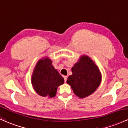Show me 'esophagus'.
Here are the masks:
<instances>
[{"instance_id": "1", "label": "esophagus", "mask_w": 128, "mask_h": 128, "mask_svg": "<svg viewBox=\"0 0 128 128\" xmlns=\"http://www.w3.org/2000/svg\"><path fill=\"white\" fill-rule=\"evenodd\" d=\"M64 82H66L67 80H68V77L66 76H64Z\"/></svg>"}]
</instances>
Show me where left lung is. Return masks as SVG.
Returning a JSON list of instances; mask_svg holds the SVG:
<instances>
[{
	"label": "left lung",
	"mask_w": 128,
	"mask_h": 128,
	"mask_svg": "<svg viewBox=\"0 0 128 128\" xmlns=\"http://www.w3.org/2000/svg\"><path fill=\"white\" fill-rule=\"evenodd\" d=\"M67 83L71 86L74 92L80 98L93 93L101 82V74L94 61L88 56H82L72 68Z\"/></svg>",
	"instance_id": "obj_1"
}]
</instances>
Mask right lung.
Returning a JSON list of instances; mask_svg holds the SVG:
<instances>
[{"instance_id":"obj_1","label":"right lung","mask_w":128,"mask_h":128,"mask_svg":"<svg viewBox=\"0 0 128 128\" xmlns=\"http://www.w3.org/2000/svg\"><path fill=\"white\" fill-rule=\"evenodd\" d=\"M33 88L43 97L53 98L58 87L64 83V78L52 65L49 58H44L37 62L31 78Z\"/></svg>"}]
</instances>
